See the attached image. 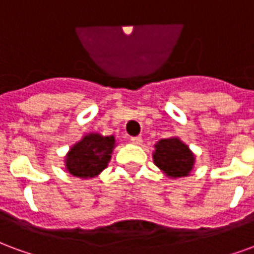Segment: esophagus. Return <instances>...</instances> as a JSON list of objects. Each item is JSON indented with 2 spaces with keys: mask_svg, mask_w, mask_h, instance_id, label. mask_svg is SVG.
Wrapping results in <instances>:
<instances>
[{
  "mask_svg": "<svg viewBox=\"0 0 254 254\" xmlns=\"http://www.w3.org/2000/svg\"><path fill=\"white\" fill-rule=\"evenodd\" d=\"M130 141L133 144H141L143 143V138L140 137V136H134V137H130Z\"/></svg>",
  "mask_w": 254,
  "mask_h": 254,
  "instance_id": "esophagus-1",
  "label": "esophagus"
}]
</instances>
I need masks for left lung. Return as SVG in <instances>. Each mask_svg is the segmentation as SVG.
<instances>
[{
	"instance_id": "8db88e82",
	"label": "left lung",
	"mask_w": 254,
	"mask_h": 254,
	"mask_svg": "<svg viewBox=\"0 0 254 254\" xmlns=\"http://www.w3.org/2000/svg\"><path fill=\"white\" fill-rule=\"evenodd\" d=\"M154 162L170 177H184L189 174L194 158L185 144L178 138H163L155 145Z\"/></svg>"
}]
</instances>
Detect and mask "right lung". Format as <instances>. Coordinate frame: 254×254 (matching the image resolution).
I'll list each match as a JSON object with an SVG mask.
<instances>
[{
	"label": "right lung",
	"instance_id": "right-lung-1",
	"mask_svg": "<svg viewBox=\"0 0 254 254\" xmlns=\"http://www.w3.org/2000/svg\"><path fill=\"white\" fill-rule=\"evenodd\" d=\"M116 140L113 136L91 133L73 145L66 158V169L74 177L91 178L105 169L111 158Z\"/></svg>",
	"mask_w": 254,
	"mask_h": 254
}]
</instances>
